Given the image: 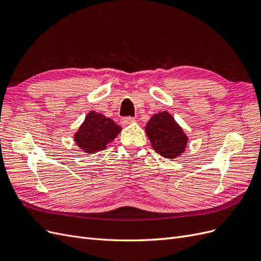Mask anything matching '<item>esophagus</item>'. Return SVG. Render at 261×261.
<instances>
[{
  "instance_id": "34e87169",
  "label": "esophagus",
  "mask_w": 261,
  "mask_h": 261,
  "mask_svg": "<svg viewBox=\"0 0 261 261\" xmlns=\"http://www.w3.org/2000/svg\"><path fill=\"white\" fill-rule=\"evenodd\" d=\"M135 121V117H133V116H125V117H123L122 120H121V124L122 125H128V124H130L132 122H134Z\"/></svg>"
}]
</instances>
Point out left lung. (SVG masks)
<instances>
[{
  "label": "left lung",
  "instance_id": "1",
  "mask_svg": "<svg viewBox=\"0 0 261 261\" xmlns=\"http://www.w3.org/2000/svg\"><path fill=\"white\" fill-rule=\"evenodd\" d=\"M152 148L162 156L173 159L184 151L187 137L168 112L154 114L146 126Z\"/></svg>",
  "mask_w": 261,
  "mask_h": 261
}]
</instances>
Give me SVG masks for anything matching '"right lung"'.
Instances as JSON below:
<instances>
[{
    "mask_svg": "<svg viewBox=\"0 0 261 261\" xmlns=\"http://www.w3.org/2000/svg\"><path fill=\"white\" fill-rule=\"evenodd\" d=\"M120 132L121 127L111 118L91 111L75 134V141L84 151L93 153L105 150Z\"/></svg>",
    "mask_w": 261,
    "mask_h": 261,
    "instance_id": "obj_1",
    "label": "right lung"
}]
</instances>
